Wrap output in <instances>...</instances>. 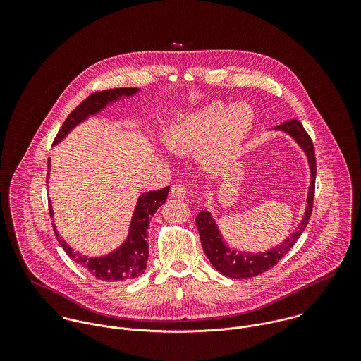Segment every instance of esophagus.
Segmentation results:
<instances>
[{
  "label": "esophagus",
  "instance_id": "esophagus-1",
  "mask_svg": "<svg viewBox=\"0 0 361 361\" xmlns=\"http://www.w3.org/2000/svg\"><path fill=\"white\" fill-rule=\"evenodd\" d=\"M171 195H172V197H175V199H186V196H188V188L185 186V185H180V183H175V185H172V188H171Z\"/></svg>",
  "mask_w": 361,
  "mask_h": 361
}]
</instances>
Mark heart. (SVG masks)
<instances>
[{"mask_svg":"<svg viewBox=\"0 0 361 361\" xmlns=\"http://www.w3.org/2000/svg\"><path fill=\"white\" fill-rule=\"evenodd\" d=\"M255 122V112L246 103L224 108L221 102L207 104L186 114L166 132V146L179 154H193L204 147L209 164H216L233 154Z\"/></svg>","mask_w":361,"mask_h":361,"instance_id":"1","label":"heart"}]
</instances>
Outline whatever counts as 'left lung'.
I'll return each instance as SVG.
<instances>
[{
  "mask_svg": "<svg viewBox=\"0 0 361 361\" xmlns=\"http://www.w3.org/2000/svg\"><path fill=\"white\" fill-rule=\"evenodd\" d=\"M272 130H281L288 133L305 152L307 157L310 166V186L309 195H307V206L305 209V215L299 226L292 232L289 238H286L279 246L274 247L272 250H267L264 253H249V252H236L226 246V243L222 239V235L218 229V225L215 219L212 218L209 211H200L196 216V225L200 233V240L203 250L206 253L207 258L214 265L216 271H219L222 275L242 279V278H253L259 275L269 268H272L281 258L283 257L298 242L303 231L306 229L309 224L311 211H312V199H314V190H315V154H314V146L310 139L307 132L305 130L303 125L298 119H292L288 122H283L282 125H278L272 128Z\"/></svg>",
  "mask_w": 361,
  "mask_h": 361,
  "instance_id": "obj_1",
  "label": "left lung"
}]
</instances>
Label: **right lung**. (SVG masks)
<instances>
[{"label": "right lung", "instance_id": "obj_1", "mask_svg": "<svg viewBox=\"0 0 361 361\" xmlns=\"http://www.w3.org/2000/svg\"><path fill=\"white\" fill-rule=\"evenodd\" d=\"M139 90L140 89L137 87H121V89L104 90L100 93H93L69 114L62 128L59 129L54 140V145H58L62 139L66 137V135L75 126L86 121L89 116H93L102 112L108 104L115 103L122 97H132L136 93H139ZM50 166L51 164L49 159V172H47L49 176H50ZM168 192H169V186L161 190L142 193L139 196L133 215H132L126 240L109 255H105L102 257H86V256H82L80 253L73 252L72 247L59 236V233L56 232V226L52 225L55 231V236L61 247L65 250V253L75 262L86 268L97 279L106 281V282H125V281L135 279L142 274H145V269L147 267L149 224L155 211L158 209V207L165 203ZM50 214L54 215L51 204H50Z\"/></svg>", "mask_w": 361, "mask_h": 361}]
</instances>
